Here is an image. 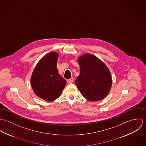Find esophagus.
Instances as JSON below:
<instances>
[{"instance_id": "obj_1", "label": "esophagus", "mask_w": 146, "mask_h": 146, "mask_svg": "<svg viewBox=\"0 0 146 146\" xmlns=\"http://www.w3.org/2000/svg\"><path fill=\"white\" fill-rule=\"evenodd\" d=\"M73 82V78H71L70 79H69L68 80V83L69 84H72Z\"/></svg>"}]
</instances>
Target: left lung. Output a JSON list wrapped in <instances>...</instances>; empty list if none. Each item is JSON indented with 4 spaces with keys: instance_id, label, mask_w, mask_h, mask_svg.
Listing matches in <instances>:
<instances>
[{
    "instance_id": "left-lung-1",
    "label": "left lung",
    "mask_w": 146,
    "mask_h": 146,
    "mask_svg": "<svg viewBox=\"0 0 146 146\" xmlns=\"http://www.w3.org/2000/svg\"><path fill=\"white\" fill-rule=\"evenodd\" d=\"M80 74L75 84L86 99L97 102L105 98L112 84L110 69L94 55L85 54L78 57Z\"/></svg>"
}]
</instances>
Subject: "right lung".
I'll return each instance as SVG.
<instances>
[{"label":"right lung","instance_id":"1","mask_svg":"<svg viewBox=\"0 0 146 146\" xmlns=\"http://www.w3.org/2000/svg\"><path fill=\"white\" fill-rule=\"evenodd\" d=\"M57 52L44 55L36 65L31 76V86L35 95L47 101L52 102L61 95L66 81L58 74Z\"/></svg>","mask_w":146,"mask_h":146}]
</instances>
